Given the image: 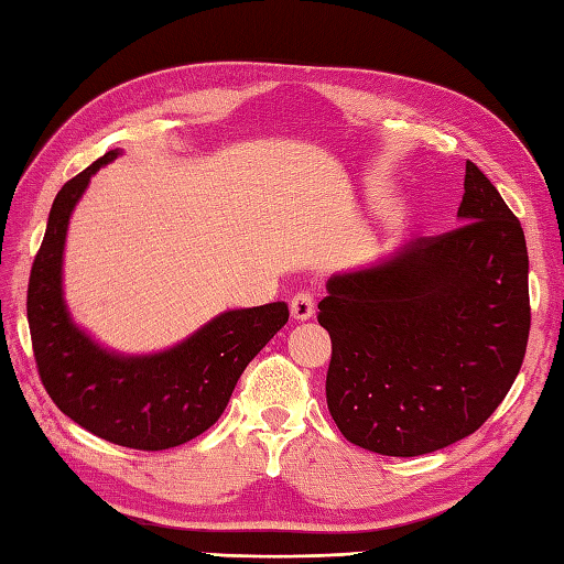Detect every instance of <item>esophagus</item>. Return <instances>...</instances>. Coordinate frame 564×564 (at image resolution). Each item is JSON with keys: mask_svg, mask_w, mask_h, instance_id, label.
Here are the masks:
<instances>
[{"mask_svg": "<svg viewBox=\"0 0 564 564\" xmlns=\"http://www.w3.org/2000/svg\"><path fill=\"white\" fill-rule=\"evenodd\" d=\"M314 314V297L307 291H300L291 300V317L297 322H307Z\"/></svg>", "mask_w": 564, "mask_h": 564, "instance_id": "esophagus-1", "label": "esophagus"}]
</instances>
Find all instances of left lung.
<instances>
[{
    "label": "left lung",
    "instance_id": "1",
    "mask_svg": "<svg viewBox=\"0 0 564 564\" xmlns=\"http://www.w3.org/2000/svg\"><path fill=\"white\" fill-rule=\"evenodd\" d=\"M456 216L462 228L326 281V403L362 449L449 447L488 421L519 375L531 326L521 223L470 161Z\"/></svg>",
    "mask_w": 564,
    "mask_h": 564
}]
</instances>
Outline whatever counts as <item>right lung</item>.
Wrapping results in <instances>:
<instances>
[{
  "instance_id": "obj_1",
  "label": "right lung",
  "mask_w": 564,
  "mask_h": 564,
  "mask_svg": "<svg viewBox=\"0 0 564 564\" xmlns=\"http://www.w3.org/2000/svg\"><path fill=\"white\" fill-rule=\"evenodd\" d=\"M120 155L108 151L55 196L25 307L37 372L57 409L120 447L161 452L218 421L247 365L288 322V305L220 312L185 341L147 356L105 348L82 329L64 300V242L90 177Z\"/></svg>"
}]
</instances>
